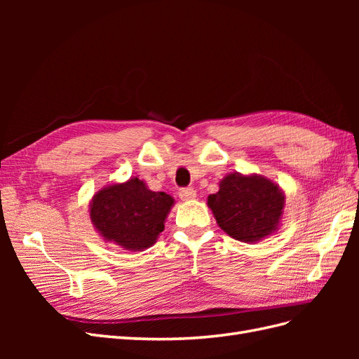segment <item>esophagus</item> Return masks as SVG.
Instances as JSON below:
<instances>
[{
	"instance_id": "1",
	"label": "esophagus",
	"mask_w": 359,
	"mask_h": 359,
	"mask_svg": "<svg viewBox=\"0 0 359 359\" xmlns=\"http://www.w3.org/2000/svg\"><path fill=\"white\" fill-rule=\"evenodd\" d=\"M180 198H181L182 201H186V202L193 201L194 198H196V191H194L191 187L181 189V190H180Z\"/></svg>"
}]
</instances>
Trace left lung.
<instances>
[{
    "mask_svg": "<svg viewBox=\"0 0 359 359\" xmlns=\"http://www.w3.org/2000/svg\"><path fill=\"white\" fill-rule=\"evenodd\" d=\"M285 193L278 184L252 173H229L219 191L210 194L208 206L217 224L241 243H257L273 235L285 210Z\"/></svg>",
    "mask_w": 359,
    "mask_h": 359,
    "instance_id": "8db88e82",
    "label": "left lung"
}]
</instances>
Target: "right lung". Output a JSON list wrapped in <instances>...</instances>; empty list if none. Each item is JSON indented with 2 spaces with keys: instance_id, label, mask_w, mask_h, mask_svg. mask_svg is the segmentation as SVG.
Here are the masks:
<instances>
[{
  "instance_id": "add662e5",
  "label": "right lung",
  "mask_w": 359,
  "mask_h": 359,
  "mask_svg": "<svg viewBox=\"0 0 359 359\" xmlns=\"http://www.w3.org/2000/svg\"><path fill=\"white\" fill-rule=\"evenodd\" d=\"M173 203L170 194L149 190L135 177L97 191L90 202V219L106 243L130 252H144L165 231Z\"/></svg>"
}]
</instances>
